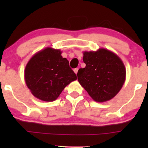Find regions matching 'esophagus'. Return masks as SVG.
Here are the masks:
<instances>
[{"mask_svg":"<svg viewBox=\"0 0 148 148\" xmlns=\"http://www.w3.org/2000/svg\"><path fill=\"white\" fill-rule=\"evenodd\" d=\"M73 71L75 72V74L77 73V72H78V68H75V69H73Z\"/></svg>","mask_w":148,"mask_h":148,"instance_id":"esophagus-1","label":"esophagus"}]
</instances>
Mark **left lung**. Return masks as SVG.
<instances>
[{
	"label": "left lung",
	"mask_w": 148,
	"mask_h": 148,
	"mask_svg": "<svg viewBox=\"0 0 148 148\" xmlns=\"http://www.w3.org/2000/svg\"><path fill=\"white\" fill-rule=\"evenodd\" d=\"M86 67L79 69L77 79L94 101L104 102L119 92L126 79V69L116 54L105 48L84 52Z\"/></svg>",
	"instance_id": "obj_1"
}]
</instances>
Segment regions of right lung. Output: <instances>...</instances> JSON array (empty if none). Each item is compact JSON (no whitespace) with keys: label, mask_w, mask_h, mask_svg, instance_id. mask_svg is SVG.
<instances>
[{"label":"right lung","mask_w":148,"mask_h":148,"mask_svg":"<svg viewBox=\"0 0 148 148\" xmlns=\"http://www.w3.org/2000/svg\"><path fill=\"white\" fill-rule=\"evenodd\" d=\"M59 49L47 47L36 53L26 64L24 77L36 98L45 102L57 99L64 88L77 79L68 60Z\"/></svg>","instance_id":"1"}]
</instances>
